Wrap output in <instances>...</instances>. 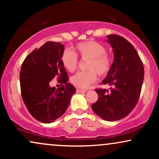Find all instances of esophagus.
Wrapping results in <instances>:
<instances>
[{
	"label": "esophagus",
	"instance_id": "34e87169",
	"mask_svg": "<svg viewBox=\"0 0 159 159\" xmlns=\"http://www.w3.org/2000/svg\"><path fill=\"white\" fill-rule=\"evenodd\" d=\"M86 92L85 89H76V93H85Z\"/></svg>",
	"mask_w": 159,
	"mask_h": 159
}]
</instances>
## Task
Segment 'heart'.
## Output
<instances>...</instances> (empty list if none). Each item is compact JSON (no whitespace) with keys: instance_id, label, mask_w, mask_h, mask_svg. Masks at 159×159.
Masks as SVG:
<instances>
[{"instance_id":"heart-1","label":"heart","mask_w":159,"mask_h":159,"mask_svg":"<svg viewBox=\"0 0 159 159\" xmlns=\"http://www.w3.org/2000/svg\"><path fill=\"white\" fill-rule=\"evenodd\" d=\"M77 53L83 59H87L85 68L89 70L80 71L71 77V83L76 87L86 89L97 80V73L100 76L108 74L111 69V57L106 53V48L94 41L78 43L75 46ZM63 66L69 71L76 70L78 65V56L70 49H65L61 56Z\"/></svg>"}]
</instances>
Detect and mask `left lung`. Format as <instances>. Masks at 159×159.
<instances>
[{"label":"left lung","mask_w":159,"mask_h":159,"mask_svg":"<svg viewBox=\"0 0 159 159\" xmlns=\"http://www.w3.org/2000/svg\"><path fill=\"white\" fill-rule=\"evenodd\" d=\"M115 59L102 84L110 91L97 89L98 101L91 108L102 119L115 121L126 117L139 101L144 76L143 62L130 42L118 35H107Z\"/></svg>","instance_id":"1"}]
</instances>
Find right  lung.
<instances>
[{
	"mask_svg": "<svg viewBox=\"0 0 159 159\" xmlns=\"http://www.w3.org/2000/svg\"><path fill=\"white\" fill-rule=\"evenodd\" d=\"M64 45L47 42L26 57L20 71L21 96L31 115L44 124L53 123L65 112L76 89L61 61ZM54 77L64 85L56 89L49 86Z\"/></svg>",
	"mask_w": 159,
	"mask_h": 159,
	"instance_id": "1",
	"label": "right lung"
}]
</instances>
